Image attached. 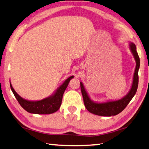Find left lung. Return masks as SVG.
Listing matches in <instances>:
<instances>
[{
    "instance_id": "1",
    "label": "left lung",
    "mask_w": 149,
    "mask_h": 149,
    "mask_svg": "<svg viewBox=\"0 0 149 149\" xmlns=\"http://www.w3.org/2000/svg\"><path fill=\"white\" fill-rule=\"evenodd\" d=\"M129 49L134 57L135 63H136V66H135L131 88H130L128 93L123 97L117 100H109L104 101V102H96L91 99L87 91L86 90L83 83L80 82V88H81V92L83 96V100H84V105L90 113L98 116H115L121 113L126 108V107L128 105L132 98L134 97L137 92L138 82H139L138 71H139L140 66V59L136 51V46H135L134 43L130 42Z\"/></svg>"
}]
</instances>
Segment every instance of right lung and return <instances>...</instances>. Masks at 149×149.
<instances>
[{"instance_id":"1","label":"right lung","mask_w":149,"mask_h":149,"mask_svg":"<svg viewBox=\"0 0 149 149\" xmlns=\"http://www.w3.org/2000/svg\"><path fill=\"white\" fill-rule=\"evenodd\" d=\"M74 76H70L64 81L63 84L57 88V90L43 100L38 101H30L23 99L18 94L12 87L11 82H10V88L20 105L28 113L38 114H48L54 113L59 110L61 105L62 98L68 84Z\"/></svg>"}]
</instances>
